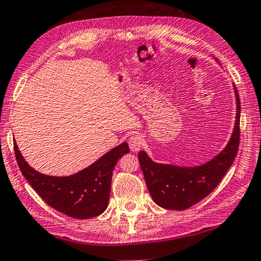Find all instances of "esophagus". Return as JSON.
<instances>
[{
	"mask_svg": "<svg viewBox=\"0 0 261 261\" xmlns=\"http://www.w3.org/2000/svg\"><path fill=\"white\" fill-rule=\"evenodd\" d=\"M128 144H129V148H130L132 151H134V153H138V151L141 149V147L143 144V138L139 134L132 135L129 140H128Z\"/></svg>",
	"mask_w": 261,
	"mask_h": 261,
	"instance_id": "1",
	"label": "esophagus"
}]
</instances>
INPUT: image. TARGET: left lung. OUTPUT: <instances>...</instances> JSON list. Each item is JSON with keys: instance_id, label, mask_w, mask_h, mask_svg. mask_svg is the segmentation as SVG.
Segmentation results:
<instances>
[{"instance_id": "8db88e82", "label": "left lung", "mask_w": 261, "mask_h": 261, "mask_svg": "<svg viewBox=\"0 0 261 261\" xmlns=\"http://www.w3.org/2000/svg\"><path fill=\"white\" fill-rule=\"evenodd\" d=\"M233 90L237 103L233 130L226 146L210 161L199 166L182 167L154 162L144 150L139 153L147 188L159 206L169 210H186L211 194L225 176L239 147L240 100L234 85Z\"/></svg>"}]
</instances>
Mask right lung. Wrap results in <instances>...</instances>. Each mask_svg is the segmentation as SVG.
I'll return each instance as SVG.
<instances>
[{"label":"right lung","mask_w":261,"mask_h":261,"mask_svg":"<svg viewBox=\"0 0 261 261\" xmlns=\"http://www.w3.org/2000/svg\"><path fill=\"white\" fill-rule=\"evenodd\" d=\"M14 148L23 176L44 202L62 214L78 219L97 217L107 209L113 169L119 159L129 153L128 143L122 142L73 175L49 176L28 164L16 142Z\"/></svg>","instance_id":"obj_1"}]
</instances>
